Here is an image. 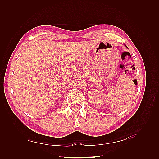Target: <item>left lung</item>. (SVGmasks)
<instances>
[{"label":"left lung","instance_id":"obj_1","mask_svg":"<svg viewBox=\"0 0 159 159\" xmlns=\"http://www.w3.org/2000/svg\"><path fill=\"white\" fill-rule=\"evenodd\" d=\"M125 46H126V48H128V47H127V46H126V45H125Z\"/></svg>","mask_w":159,"mask_h":159}]
</instances>
